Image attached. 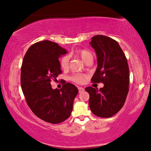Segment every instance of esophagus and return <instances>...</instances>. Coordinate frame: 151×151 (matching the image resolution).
<instances>
[{
	"label": "esophagus",
	"mask_w": 151,
	"mask_h": 151,
	"mask_svg": "<svg viewBox=\"0 0 151 151\" xmlns=\"http://www.w3.org/2000/svg\"><path fill=\"white\" fill-rule=\"evenodd\" d=\"M78 90H79V93H81L84 91V88H83L82 87H78Z\"/></svg>",
	"instance_id": "obj_1"
}]
</instances>
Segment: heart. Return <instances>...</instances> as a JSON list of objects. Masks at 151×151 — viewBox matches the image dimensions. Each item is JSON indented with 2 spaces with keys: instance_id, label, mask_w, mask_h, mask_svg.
Masks as SVG:
<instances>
[{
  "instance_id": "1",
  "label": "heart",
  "mask_w": 151,
  "mask_h": 151,
  "mask_svg": "<svg viewBox=\"0 0 151 151\" xmlns=\"http://www.w3.org/2000/svg\"><path fill=\"white\" fill-rule=\"evenodd\" d=\"M76 54H77L78 56H80L84 63H86L87 61L89 60L93 59V54H92L89 50H79L76 52ZM69 65V56L67 55L63 56V57L60 59V65L61 68L63 69H68ZM71 79L72 81H73V82H75L76 83H78V84H82V83L85 81L86 77H85V76L82 75V74L76 73L71 76Z\"/></svg>"
}]
</instances>
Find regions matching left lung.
I'll use <instances>...</instances> for the list:
<instances>
[{"label": "left lung", "mask_w": 151, "mask_h": 151, "mask_svg": "<svg viewBox=\"0 0 151 151\" xmlns=\"http://www.w3.org/2000/svg\"><path fill=\"white\" fill-rule=\"evenodd\" d=\"M96 52L97 68L92 82L104 84L99 90L88 86L89 107L97 116L109 118L123 108L129 92V72L126 56L116 41L104 35L91 38Z\"/></svg>", "instance_id": "left-lung-1"}]
</instances>
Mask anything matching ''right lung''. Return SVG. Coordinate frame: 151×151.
<instances>
[{"label":"right lung","instance_id":"1","mask_svg":"<svg viewBox=\"0 0 151 151\" xmlns=\"http://www.w3.org/2000/svg\"><path fill=\"white\" fill-rule=\"evenodd\" d=\"M67 53L58 43L48 40L35 43L26 53L21 67V87L28 106L43 121L52 124L70 116L78 89L63 83L60 90L52 89V80L62 73L58 58Z\"/></svg>","mask_w":151,"mask_h":151}]
</instances>
